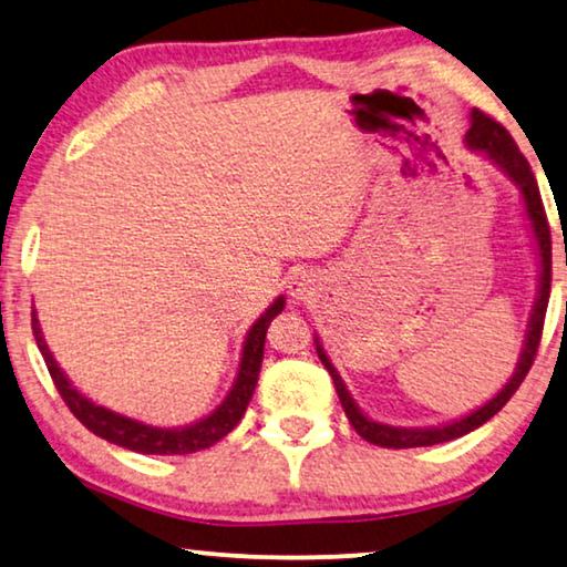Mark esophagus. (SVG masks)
Masks as SVG:
<instances>
[{
    "label": "esophagus",
    "mask_w": 567,
    "mask_h": 567,
    "mask_svg": "<svg viewBox=\"0 0 567 567\" xmlns=\"http://www.w3.org/2000/svg\"><path fill=\"white\" fill-rule=\"evenodd\" d=\"M312 290H316V280H312V275L300 272V275L292 277L290 295H292L295 300H308L310 295H312Z\"/></svg>",
    "instance_id": "34e87169"
}]
</instances>
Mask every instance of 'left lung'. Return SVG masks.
I'll return each instance as SVG.
<instances>
[{
    "mask_svg": "<svg viewBox=\"0 0 567 567\" xmlns=\"http://www.w3.org/2000/svg\"><path fill=\"white\" fill-rule=\"evenodd\" d=\"M466 142L471 150L486 152L488 157L494 159L502 171L512 177L514 183L519 185L522 198H525V208L527 216L532 221V229H535V239L539 247V257H543V280H539V295L535 302V310H532V320H529V331H527V341L525 349H522L519 364L514 377L506 382L504 390L494 396L492 402H486L484 408L471 412L468 417H463L458 422H451V425L443 427H392V425H382V422L369 420L367 415H361V410L353 404V400L346 392V386L338 377V371L333 369L331 361H328L326 351L320 349L318 343V359L323 361V367L328 369V374L333 377L338 400H341L346 417H349L351 427L364 437V441L382 445V447H422V445H435V443H447L455 441V437L471 433L478 425H484L486 420H492L496 412H499L506 402L512 400V394L519 390V384L525 382V377L529 374L532 364H535L537 349H539V338H543V328H545V312H547V300H550V282H553V241H550V224H547V214L543 206V196H539L535 173L527 163V157L522 155L517 142L512 140V134L504 130L502 122H496L494 116H488L481 109H473L471 112V130L466 134Z\"/></svg>",
    "mask_w": 567,
    "mask_h": 567,
    "instance_id": "8db88e82",
    "label": "left lung"
}]
</instances>
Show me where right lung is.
I'll return each mask as SVG.
<instances>
[{
	"label": "right lung",
	"mask_w": 567,
	"mask_h": 567,
	"mask_svg": "<svg viewBox=\"0 0 567 567\" xmlns=\"http://www.w3.org/2000/svg\"><path fill=\"white\" fill-rule=\"evenodd\" d=\"M282 308H285V300L277 298L272 306L261 312L257 323L249 328L247 343H244L239 377H236L234 390L229 396H226L221 408H218L214 415H208L206 420L196 422V425L175 427V430L142 425V422H137V420L122 417V415H116V412L86 400L81 392L73 390L63 371L58 369L53 357H50L45 338H42V333H40L35 316H32V333H35L38 349L42 353V359H45V367L50 371V377H53L58 394L63 396L68 410L73 412L75 420H79L83 427H89L91 433L104 437V441H109V443L126 447V451L150 453V455H185V453H198V451H203V447L221 441L224 435H229L236 427V422L241 420L244 412H247V404L257 386L261 357H265L267 328H269V323H272V318L277 316V312H282Z\"/></svg>",
	"instance_id": "right-lung-1"
}]
</instances>
